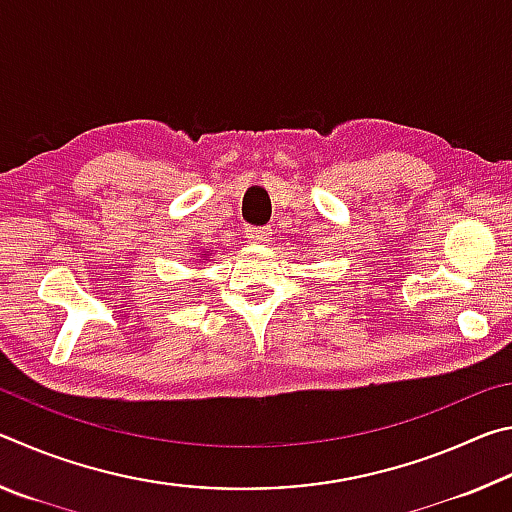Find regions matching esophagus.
Listing matches in <instances>:
<instances>
[{
  "instance_id": "34e87169",
  "label": "esophagus",
  "mask_w": 512,
  "mask_h": 512,
  "mask_svg": "<svg viewBox=\"0 0 512 512\" xmlns=\"http://www.w3.org/2000/svg\"><path fill=\"white\" fill-rule=\"evenodd\" d=\"M246 239L250 241V244H266V241L271 239V230L248 225V228H246Z\"/></svg>"
}]
</instances>
